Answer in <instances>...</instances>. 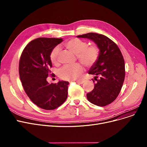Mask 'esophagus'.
<instances>
[{
  "mask_svg": "<svg viewBox=\"0 0 147 147\" xmlns=\"http://www.w3.org/2000/svg\"><path fill=\"white\" fill-rule=\"evenodd\" d=\"M76 82L78 84H83L84 82V80H77Z\"/></svg>",
  "mask_w": 147,
  "mask_h": 147,
  "instance_id": "obj_1",
  "label": "esophagus"
}]
</instances>
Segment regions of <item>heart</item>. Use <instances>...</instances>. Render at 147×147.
<instances>
[{"label":"heart","instance_id":"heart-1","mask_svg":"<svg viewBox=\"0 0 147 147\" xmlns=\"http://www.w3.org/2000/svg\"><path fill=\"white\" fill-rule=\"evenodd\" d=\"M64 47L73 53L77 54L79 61L84 66L90 67L98 61L99 56V50L95 45H88V43L79 38H71L63 44ZM59 49L58 46L53 48L49 55L51 63L58 65ZM83 67L80 64L66 65L59 71V76L65 80H76L81 78L83 72Z\"/></svg>","mask_w":147,"mask_h":147}]
</instances>
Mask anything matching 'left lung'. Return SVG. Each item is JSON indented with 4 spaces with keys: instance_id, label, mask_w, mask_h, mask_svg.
<instances>
[{
    "instance_id": "obj_1",
    "label": "left lung",
    "mask_w": 147,
    "mask_h": 147,
    "mask_svg": "<svg viewBox=\"0 0 147 147\" xmlns=\"http://www.w3.org/2000/svg\"><path fill=\"white\" fill-rule=\"evenodd\" d=\"M77 37L89 38L99 49V58L88 73L95 76L92 80L96 82L94 89L87 94V99L97 106L109 105L117 98L125 80V65L121 52L116 44L103 34L89 33Z\"/></svg>"
}]
</instances>
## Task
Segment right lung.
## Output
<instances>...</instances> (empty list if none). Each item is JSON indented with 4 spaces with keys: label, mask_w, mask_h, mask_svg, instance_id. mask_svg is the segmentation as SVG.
<instances>
[{
    "label": "right lung",
    "mask_w": 147,
    "mask_h": 147,
    "mask_svg": "<svg viewBox=\"0 0 147 147\" xmlns=\"http://www.w3.org/2000/svg\"><path fill=\"white\" fill-rule=\"evenodd\" d=\"M63 41L62 38H37L26 46L20 59L19 74L23 88L31 101L46 110L57 109L68 96V82L49 84L46 80L48 76H55L50 70V53Z\"/></svg>",
    "instance_id": "add662e5"
}]
</instances>
